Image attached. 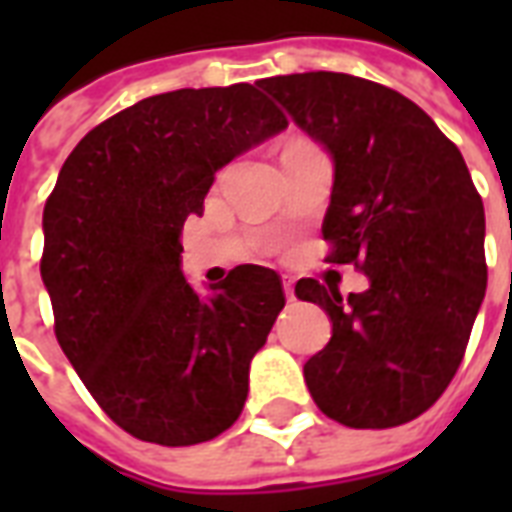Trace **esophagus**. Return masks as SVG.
<instances>
[{"label":"esophagus","instance_id":"esophagus-1","mask_svg":"<svg viewBox=\"0 0 512 512\" xmlns=\"http://www.w3.org/2000/svg\"><path fill=\"white\" fill-rule=\"evenodd\" d=\"M284 295H287L289 303H292V300H295V281L287 279V276H284Z\"/></svg>","mask_w":512,"mask_h":512}]
</instances>
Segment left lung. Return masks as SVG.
<instances>
[{"label":"left lung","mask_w":512,"mask_h":512,"mask_svg":"<svg viewBox=\"0 0 512 512\" xmlns=\"http://www.w3.org/2000/svg\"><path fill=\"white\" fill-rule=\"evenodd\" d=\"M260 87L335 156L327 263L372 281L345 300L332 281H297L332 319L303 366L308 390L348 428L404 425L441 398L468 348L486 292L484 201L460 148L401 92L335 71Z\"/></svg>","instance_id":"left-lung-1"}]
</instances>
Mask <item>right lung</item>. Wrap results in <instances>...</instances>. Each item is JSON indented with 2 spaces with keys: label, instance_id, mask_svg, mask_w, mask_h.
Masks as SVG:
<instances>
[{
  "label": "right lung",
  "instance_id": "obj_1",
  "mask_svg": "<svg viewBox=\"0 0 512 512\" xmlns=\"http://www.w3.org/2000/svg\"><path fill=\"white\" fill-rule=\"evenodd\" d=\"M284 127L252 84L162 92L87 132L47 196L39 268L55 337L140 441L193 446L239 420L284 287L239 265L201 300L180 273V231L215 172Z\"/></svg>",
  "mask_w": 512,
  "mask_h": 512
}]
</instances>
